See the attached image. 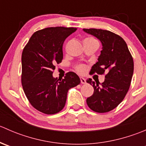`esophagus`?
Listing matches in <instances>:
<instances>
[{"label":"esophagus","mask_w":146,"mask_h":146,"mask_svg":"<svg viewBox=\"0 0 146 146\" xmlns=\"http://www.w3.org/2000/svg\"><path fill=\"white\" fill-rule=\"evenodd\" d=\"M80 81H81V83L82 84H85V83H86V80H85V79L84 78H82V77L80 78Z\"/></svg>","instance_id":"obj_1"}]
</instances>
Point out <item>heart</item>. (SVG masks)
Listing matches in <instances>:
<instances>
[{
    "instance_id": "1",
    "label": "heart",
    "mask_w": 146,
    "mask_h": 146,
    "mask_svg": "<svg viewBox=\"0 0 146 146\" xmlns=\"http://www.w3.org/2000/svg\"><path fill=\"white\" fill-rule=\"evenodd\" d=\"M78 72H79L80 73H84L86 72L87 68L85 65H79L78 66H77V68H76Z\"/></svg>"
}]
</instances>
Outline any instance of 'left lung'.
Returning a JSON list of instances; mask_svg holds the SVG:
<instances>
[{
	"label": "left lung",
	"instance_id": "8db88e82",
	"mask_svg": "<svg viewBox=\"0 0 146 146\" xmlns=\"http://www.w3.org/2000/svg\"><path fill=\"white\" fill-rule=\"evenodd\" d=\"M83 31L98 38L102 45L98 61L91 68V74L102 75L107 72L102 83L91 78L87 80L94 88L93 95L87 98V104L92 111L108 112L121 102L129 90L133 73V58L126 42L119 35L100 29Z\"/></svg>",
	"mask_w": 146,
	"mask_h": 146
}]
</instances>
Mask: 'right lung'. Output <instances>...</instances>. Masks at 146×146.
I'll return each instance as SVG.
<instances>
[{
  "mask_svg": "<svg viewBox=\"0 0 146 146\" xmlns=\"http://www.w3.org/2000/svg\"><path fill=\"white\" fill-rule=\"evenodd\" d=\"M74 27H48L32 35L22 54V85L32 107L46 114L64 109L68 91L80 83L73 72L64 79L53 77L55 65L63 59L65 39L76 31Z\"/></svg>",
  "mask_w": 146,
  "mask_h": 146,
  "instance_id": "right-lung-1",
  "label": "right lung"
}]
</instances>
